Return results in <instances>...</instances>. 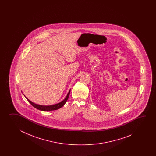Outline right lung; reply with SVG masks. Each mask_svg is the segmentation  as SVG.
Listing matches in <instances>:
<instances>
[{
  "label": "right lung",
  "instance_id": "add662e5",
  "mask_svg": "<svg viewBox=\"0 0 156 156\" xmlns=\"http://www.w3.org/2000/svg\"><path fill=\"white\" fill-rule=\"evenodd\" d=\"M70 90L69 91V92L67 94V96H66L65 99L63 100V101H62L61 102L56 104H55V105H38V104H34V103L30 101V100L28 99V98L26 99L28 101V102L33 106L35 108H36L37 109L40 110H42V111H52V110H55L61 108V107L65 105V104L66 103L67 100H68V98L69 97L70 95Z\"/></svg>",
  "mask_w": 156,
  "mask_h": 156
}]
</instances>
